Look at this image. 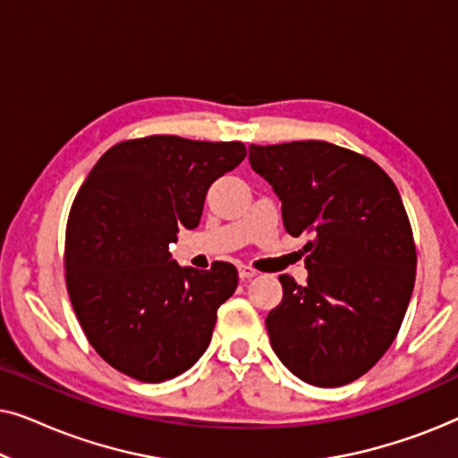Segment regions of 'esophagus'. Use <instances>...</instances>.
Here are the masks:
<instances>
[{
	"label": "esophagus",
	"instance_id": "obj_1",
	"mask_svg": "<svg viewBox=\"0 0 458 458\" xmlns=\"http://www.w3.org/2000/svg\"><path fill=\"white\" fill-rule=\"evenodd\" d=\"M237 271H240V277L242 279H252L254 275H256L254 268L248 267V265H240V267H237Z\"/></svg>",
	"mask_w": 458,
	"mask_h": 458
}]
</instances>
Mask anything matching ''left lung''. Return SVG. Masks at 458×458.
I'll use <instances>...</instances> for the list:
<instances>
[{"instance_id":"8db88e82","label":"left lung","mask_w":458,"mask_h":458,"mask_svg":"<svg viewBox=\"0 0 458 458\" xmlns=\"http://www.w3.org/2000/svg\"><path fill=\"white\" fill-rule=\"evenodd\" d=\"M281 199L290 235H310L298 285L267 315L279 360L306 384L346 386L392 346L415 287L417 250L403 198L371 158L327 141L250 146Z\"/></svg>"}]
</instances>
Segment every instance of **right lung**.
<instances>
[{"mask_svg": "<svg viewBox=\"0 0 458 458\" xmlns=\"http://www.w3.org/2000/svg\"><path fill=\"white\" fill-rule=\"evenodd\" d=\"M243 158L242 141L152 135L116 143L87 174L66 223V287L87 340L116 371L160 384L208 348L237 268L179 267L168 243L198 227L208 187Z\"/></svg>", "mask_w": 458, "mask_h": 458, "instance_id": "1", "label": "right lung"}]
</instances>
